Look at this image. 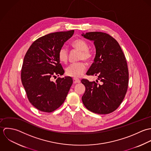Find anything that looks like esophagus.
Returning a JSON list of instances; mask_svg holds the SVG:
<instances>
[{
  "mask_svg": "<svg viewBox=\"0 0 151 151\" xmlns=\"http://www.w3.org/2000/svg\"><path fill=\"white\" fill-rule=\"evenodd\" d=\"M73 80L74 83H79L81 82L80 79H78V78H73Z\"/></svg>",
  "mask_w": 151,
  "mask_h": 151,
  "instance_id": "1",
  "label": "esophagus"
}]
</instances>
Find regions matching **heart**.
I'll use <instances>...</instances> for the list:
<instances>
[{
    "label": "heart",
    "mask_w": 151,
    "mask_h": 151,
    "mask_svg": "<svg viewBox=\"0 0 151 151\" xmlns=\"http://www.w3.org/2000/svg\"><path fill=\"white\" fill-rule=\"evenodd\" d=\"M72 47L79 52L78 57V60H84L90 62L93 57V53L89 49L88 42L82 39L78 38L73 41L71 43ZM58 58L61 62L66 63L69 58V52L66 48L62 47L58 52ZM86 69V65L83 61L73 63L69 65L66 68V73L67 75L79 78L83 75Z\"/></svg>",
    "instance_id": "obj_1"
}]
</instances>
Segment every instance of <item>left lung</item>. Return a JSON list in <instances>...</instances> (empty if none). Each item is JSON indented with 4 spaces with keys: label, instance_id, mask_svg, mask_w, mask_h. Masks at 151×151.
Returning a JSON list of instances; mask_svg holds the SVG:
<instances>
[{
    "label": "left lung",
    "instance_id": "obj_1",
    "mask_svg": "<svg viewBox=\"0 0 151 151\" xmlns=\"http://www.w3.org/2000/svg\"><path fill=\"white\" fill-rule=\"evenodd\" d=\"M82 36L93 41L96 50L94 62L86 75L98 77L96 82L82 79L86 88L83 103L93 113H111L120 106L128 89L129 73L125 57L118 42L107 33L89 32Z\"/></svg>",
    "mask_w": 151,
    "mask_h": 151
}]
</instances>
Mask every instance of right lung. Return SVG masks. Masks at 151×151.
Listing matches in <instances>:
<instances>
[{
  "instance_id": "add662e5",
  "label": "right lung",
  "mask_w": 151,
  "mask_h": 151,
  "mask_svg": "<svg viewBox=\"0 0 151 151\" xmlns=\"http://www.w3.org/2000/svg\"><path fill=\"white\" fill-rule=\"evenodd\" d=\"M74 30L50 33L31 45L23 60L21 72L22 84L31 104L40 111L51 113L59 108L66 99L73 83L71 77L62 75L64 70L58 52Z\"/></svg>"
}]
</instances>
